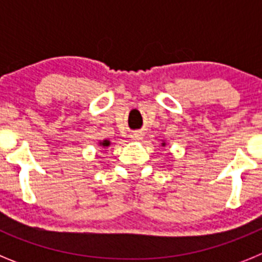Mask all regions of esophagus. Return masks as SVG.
<instances>
[{
  "mask_svg": "<svg viewBox=\"0 0 262 262\" xmlns=\"http://www.w3.org/2000/svg\"><path fill=\"white\" fill-rule=\"evenodd\" d=\"M131 138H133L134 140H140V139L143 138V134L140 133V131H135V133H133Z\"/></svg>",
  "mask_w": 262,
  "mask_h": 262,
  "instance_id": "obj_1",
  "label": "esophagus"
}]
</instances>
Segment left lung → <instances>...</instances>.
I'll return each instance as SVG.
<instances>
[{
	"mask_svg": "<svg viewBox=\"0 0 262 262\" xmlns=\"http://www.w3.org/2000/svg\"><path fill=\"white\" fill-rule=\"evenodd\" d=\"M163 145H164V144H163Z\"/></svg>",
	"mask_w": 262,
	"mask_h": 262,
	"instance_id": "obj_1",
	"label": "left lung"
}]
</instances>
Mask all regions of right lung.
Wrapping results in <instances>:
<instances>
[{"label":"right lung","mask_w":262,"mask_h":262,"mask_svg":"<svg viewBox=\"0 0 262 262\" xmlns=\"http://www.w3.org/2000/svg\"><path fill=\"white\" fill-rule=\"evenodd\" d=\"M101 144H102V145H103V147H107V145H108V144H110V142H108V140H103V142H102V143H101Z\"/></svg>","instance_id":"obj_1"}]
</instances>
